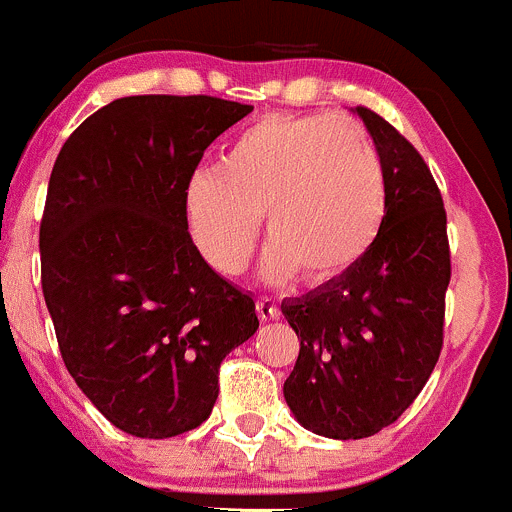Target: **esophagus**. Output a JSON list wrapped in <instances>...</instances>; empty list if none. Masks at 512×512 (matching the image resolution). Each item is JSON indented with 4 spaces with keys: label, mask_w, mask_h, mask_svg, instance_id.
Instances as JSON below:
<instances>
[{
    "label": "esophagus",
    "mask_w": 512,
    "mask_h": 512,
    "mask_svg": "<svg viewBox=\"0 0 512 512\" xmlns=\"http://www.w3.org/2000/svg\"><path fill=\"white\" fill-rule=\"evenodd\" d=\"M255 312L262 322H270V319H280V307H277L272 299H257Z\"/></svg>",
    "instance_id": "obj_1"
}]
</instances>
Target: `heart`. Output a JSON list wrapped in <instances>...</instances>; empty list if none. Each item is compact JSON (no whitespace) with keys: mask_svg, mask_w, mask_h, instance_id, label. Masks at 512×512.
Instances as JSON below:
<instances>
[{"mask_svg":"<svg viewBox=\"0 0 512 512\" xmlns=\"http://www.w3.org/2000/svg\"><path fill=\"white\" fill-rule=\"evenodd\" d=\"M386 175L354 118L265 116L225 146L220 170H198L183 193L190 235L220 275L250 262L265 215V277L322 287L347 275L384 227Z\"/></svg>","mask_w":512,"mask_h":512,"instance_id":"b5f03b06","label":"heart"}]
</instances>
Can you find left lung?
<instances>
[{
    "mask_svg": "<svg viewBox=\"0 0 512 512\" xmlns=\"http://www.w3.org/2000/svg\"><path fill=\"white\" fill-rule=\"evenodd\" d=\"M356 113L384 163V227L347 275L282 302L299 339L289 409L339 441L374 436L414 404L441 356L451 282L446 208L426 160L379 113Z\"/></svg>",
    "mask_w": 512,
    "mask_h": 512,
    "instance_id": "8db88e82",
    "label": "left lung"
}]
</instances>
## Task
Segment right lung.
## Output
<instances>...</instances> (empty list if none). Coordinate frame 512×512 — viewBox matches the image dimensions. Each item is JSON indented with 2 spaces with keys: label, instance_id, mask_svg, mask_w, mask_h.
Masks as SVG:
<instances>
[{
  "label": "right lung",
  "instance_id": "right-lung-1",
  "mask_svg": "<svg viewBox=\"0 0 512 512\" xmlns=\"http://www.w3.org/2000/svg\"><path fill=\"white\" fill-rule=\"evenodd\" d=\"M250 111L218 96L116 98L66 138L51 170L41 289L61 359L131 436L198 428L223 359L260 327L250 294L203 260L183 210L205 148Z\"/></svg>",
  "mask_w": 512,
  "mask_h": 512
}]
</instances>
